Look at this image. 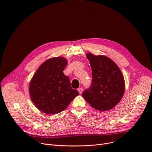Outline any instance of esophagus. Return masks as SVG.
Listing matches in <instances>:
<instances>
[{
  "label": "esophagus",
  "mask_w": 152,
  "mask_h": 152,
  "mask_svg": "<svg viewBox=\"0 0 152 152\" xmlns=\"http://www.w3.org/2000/svg\"><path fill=\"white\" fill-rule=\"evenodd\" d=\"M77 91H78V92H79V94H81L83 93V88H81V87H79V88H78V89H77Z\"/></svg>",
  "instance_id": "34e87169"
}]
</instances>
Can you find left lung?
<instances>
[{
    "instance_id": "8db88e82",
    "label": "left lung",
    "mask_w": 152,
    "mask_h": 152,
    "mask_svg": "<svg viewBox=\"0 0 152 152\" xmlns=\"http://www.w3.org/2000/svg\"><path fill=\"white\" fill-rule=\"evenodd\" d=\"M92 68L91 87L82 95L94 108L108 111L122 99L125 90L124 79L116 64L104 55L87 53Z\"/></svg>"
}]
</instances>
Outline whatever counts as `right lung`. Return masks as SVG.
<instances>
[{
	"label": "right lung",
	"mask_w": 152,
	"mask_h": 152,
	"mask_svg": "<svg viewBox=\"0 0 152 152\" xmlns=\"http://www.w3.org/2000/svg\"><path fill=\"white\" fill-rule=\"evenodd\" d=\"M67 62L66 59L60 57L46 60L37 69L30 82L31 100L45 114L61 112L79 94L71 88L69 77L63 73Z\"/></svg>",
	"instance_id": "obj_1"
}]
</instances>
